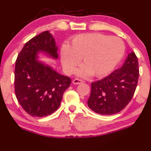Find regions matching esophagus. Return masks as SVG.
<instances>
[{
  "label": "esophagus",
  "instance_id": "1",
  "mask_svg": "<svg viewBox=\"0 0 151 151\" xmlns=\"http://www.w3.org/2000/svg\"><path fill=\"white\" fill-rule=\"evenodd\" d=\"M83 83V81L81 80V79L78 78H75L73 81V84H80V83Z\"/></svg>",
  "mask_w": 151,
  "mask_h": 151
}]
</instances>
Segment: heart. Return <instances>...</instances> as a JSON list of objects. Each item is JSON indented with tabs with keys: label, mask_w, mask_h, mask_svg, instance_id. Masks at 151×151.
Wrapping results in <instances>:
<instances>
[{
	"label": "heart",
	"mask_w": 151,
	"mask_h": 151,
	"mask_svg": "<svg viewBox=\"0 0 151 151\" xmlns=\"http://www.w3.org/2000/svg\"><path fill=\"white\" fill-rule=\"evenodd\" d=\"M125 45L121 39L98 33L82 34L72 39L70 44L61 47L62 66L68 73L74 72L81 59L83 66L78 75L101 77L109 73L123 57Z\"/></svg>",
	"instance_id": "1"
}]
</instances>
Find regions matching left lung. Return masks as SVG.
Wrapping results in <instances>:
<instances>
[{"label":"left lung","instance_id":"8db88e82","mask_svg":"<svg viewBox=\"0 0 151 151\" xmlns=\"http://www.w3.org/2000/svg\"><path fill=\"white\" fill-rule=\"evenodd\" d=\"M139 75L137 57L134 52H131L121 68L101 80L92 82L88 106L100 114L120 112L132 99Z\"/></svg>","mask_w":151,"mask_h":151}]
</instances>
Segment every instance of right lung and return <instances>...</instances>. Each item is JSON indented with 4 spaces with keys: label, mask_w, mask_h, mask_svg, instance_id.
<instances>
[{
    "label": "right lung",
    "mask_w": 151,
    "mask_h": 151,
    "mask_svg": "<svg viewBox=\"0 0 151 151\" xmlns=\"http://www.w3.org/2000/svg\"><path fill=\"white\" fill-rule=\"evenodd\" d=\"M58 47L48 31L27 42L17 56L14 70V92L22 108L33 117H45L59 109L71 79L39 62L37 54L57 59Z\"/></svg>",
    "instance_id": "1"
}]
</instances>
